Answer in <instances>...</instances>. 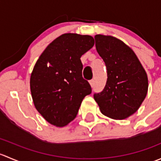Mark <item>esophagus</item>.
<instances>
[{"mask_svg": "<svg viewBox=\"0 0 161 161\" xmlns=\"http://www.w3.org/2000/svg\"><path fill=\"white\" fill-rule=\"evenodd\" d=\"M90 86H94V80H92H92H90Z\"/></svg>", "mask_w": 161, "mask_h": 161, "instance_id": "1", "label": "esophagus"}]
</instances>
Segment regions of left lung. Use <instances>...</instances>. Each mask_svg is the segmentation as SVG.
Wrapping results in <instances>:
<instances>
[{"mask_svg": "<svg viewBox=\"0 0 161 161\" xmlns=\"http://www.w3.org/2000/svg\"><path fill=\"white\" fill-rule=\"evenodd\" d=\"M94 38L108 71L106 86L94 94V100L103 115L125 119L138 111L147 97V74L134 51L121 40L100 34Z\"/></svg>", "mask_w": 161, "mask_h": 161, "instance_id": "1", "label": "left lung"}]
</instances>
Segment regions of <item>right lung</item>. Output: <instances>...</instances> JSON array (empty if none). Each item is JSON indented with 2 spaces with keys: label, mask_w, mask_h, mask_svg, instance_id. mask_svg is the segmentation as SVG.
I'll list each match as a JSON object with an SVG mask.
<instances>
[{
  "label": "right lung",
  "mask_w": 161,
  "mask_h": 161,
  "mask_svg": "<svg viewBox=\"0 0 161 161\" xmlns=\"http://www.w3.org/2000/svg\"><path fill=\"white\" fill-rule=\"evenodd\" d=\"M94 45L89 35L64 33L47 47L30 76L34 106L47 121L64 127L75 118L82 100L92 92L82 78L80 58Z\"/></svg>",
  "instance_id": "right-lung-1"
}]
</instances>
